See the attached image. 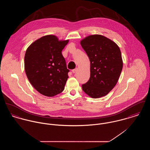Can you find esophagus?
<instances>
[{
	"mask_svg": "<svg viewBox=\"0 0 150 150\" xmlns=\"http://www.w3.org/2000/svg\"><path fill=\"white\" fill-rule=\"evenodd\" d=\"M77 68H76V69H74L72 70V72H73V73H75L77 71Z\"/></svg>",
	"mask_w": 150,
	"mask_h": 150,
	"instance_id": "34e87169",
	"label": "esophagus"
}]
</instances>
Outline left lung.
Masks as SVG:
<instances>
[{
    "label": "left lung",
    "instance_id": "left-lung-1",
    "mask_svg": "<svg viewBox=\"0 0 150 150\" xmlns=\"http://www.w3.org/2000/svg\"><path fill=\"white\" fill-rule=\"evenodd\" d=\"M81 45L91 63L90 78L82 85L83 90L92 98L104 96L116 85L122 69L120 48L99 35L86 37Z\"/></svg>",
    "mask_w": 150,
    "mask_h": 150
}]
</instances>
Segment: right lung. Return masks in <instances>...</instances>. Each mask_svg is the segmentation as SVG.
Wrapping results in <instances>:
<instances>
[{
  "instance_id": "obj_1",
  "label": "right lung",
  "mask_w": 150,
  "mask_h": 150,
  "mask_svg": "<svg viewBox=\"0 0 150 150\" xmlns=\"http://www.w3.org/2000/svg\"><path fill=\"white\" fill-rule=\"evenodd\" d=\"M68 42L47 35L30 44L26 51V76L35 89L44 96H54L64 89L69 70L62 51Z\"/></svg>"
}]
</instances>
